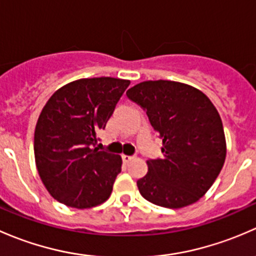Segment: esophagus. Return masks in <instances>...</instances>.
<instances>
[{"label": "esophagus", "mask_w": 256, "mask_h": 256, "mask_svg": "<svg viewBox=\"0 0 256 256\" xmlns=\"http://www.w3.org/2000/svg\"><path fill=\"white\" fill-rule=\"evenodd\" d=\"M121 158H122L124 164H128V162H130L131 160L134 158V157L132 156H128V154H122V156H121Z\"/></svg>", "instance_id": "34e87169"}]
</instances>
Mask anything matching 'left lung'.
I'll list each match as a JSON object with an SVG mask.
<instances>
[{
  "label": "left lung",
  "mask_w": 256,
  "mask_h": 256,
  "mask_svg": "<svg viewBox=\"0 0 256 256\" xmlns=\"http://www.w3.org/2000/svg\"><path fill=\"white\" fill-rule=\"evenodd\" d=\"M146 112L162 140L164 157L146 161L138 180L141 196L164 208L200 200L223 168L226 142L218 110L197 88L171 80H147L126 92Z\"/></svg>",
  "instance_id": "1"
}]
</instances>
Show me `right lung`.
I'll return each instance as SVG.
<instances>
[{"mask_svg":"<svg viewBox=\"0 0 256 256\" xmlns=\"http://www.w3.org/2000/svg\"><path fill=\"white\" fill-rule=\"evenodd\" d=\"M128 85L112 76L78 79L49 98L36 125L34 158L54 200L86 209L110 197L122 160L94 146Z\"/></svg>","mask_w":256,"mask_h":256,"instance_id":"1","label":"right lung"}]
</instances>
